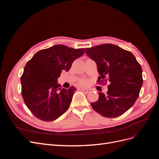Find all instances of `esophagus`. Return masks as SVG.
<instances>
[{"label":"esophagus","mask_w":159,"mask_h":159,"mask_svg":"<svg viewBox=\"0 0 159 159\" xmlns=\"http://www.w3.org/2000/svg\"><path fill=\"white\" fill-rule=\"evenodd\" d=\"M81 91H82V92L85 93H89L91 92V90L89 89H86V88H81Z\"/></svg>","instance_id":"obj_1"}]
</instances>
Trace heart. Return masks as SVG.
<instances>
[{
  "label": "heart",
  "mask_w": 159,
  "mask_h": 159,
  "mask_svg": "<svg viewBox=\"0 0 159 159\" xmlns=\"http://www.w3.org/2000/svg\"><path fill=\"white\" fill-rule=\"evenodd\" d=\"M80 84L81 85H86L88 84V81L86 80H81V81H80Z\"/></svg>",
  "instance_id": "obj_1"
}]
</instances>
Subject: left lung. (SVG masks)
I'll return each instance as SVG.
<instances>
[{
    "label": "left lung",
    "mask_w": 159,
    "mask_h": 159,
    "mask_svg": "<svg viewBox=\"0 0 159 159\" xmlns=\"http://www.w3.org/2000/svg\"><path fill=\"white\" fill-rule=\"evenodd\" d=\"M85 53L97 64L100 75L97 83H109L107 92H99L91 107L105 117L121 116L139 95L143 82L141 65L131 52L111 44L85 48Z\"/></svg>",
    "instance_id": "obj_1"
}]
</instances>
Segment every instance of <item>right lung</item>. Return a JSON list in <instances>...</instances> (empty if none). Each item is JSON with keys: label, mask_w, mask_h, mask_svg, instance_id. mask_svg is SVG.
Here are the masks:
<instances>
[{"label": "right lung", "mask_w": 159, "mask_h": 159, "mask_svg": "<svg viewBox=\"0 0 159 159\" xmlns=\"http://www.w3.org/2000/svg\"><path fill=\"white\" fill-rule=\"evenodd\" d=\"M84 53V48L55 45L38 52L27 62L20 78L21 93L27 107L36 118L52 121L68 109L76 89L74 86L61 89L57 79Z\"/></svg>", "instance_id": "obj_1"}]
</instances>
